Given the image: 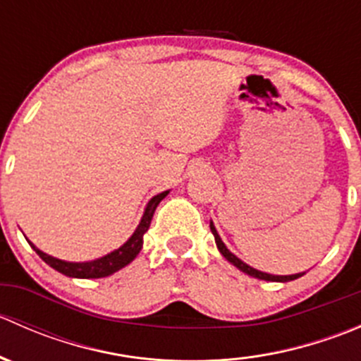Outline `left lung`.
Wrapping results in <instances>:
<instances>
[{
  "mask_svg": "<svg viewBox=\"0 0 361 361\" xmlns=\"http://www.w3.org/2000/svg\"><path fill=\"white\" fill-rule=\"evenodd\" d=\"M209 228H211V232H213V235H214V243H216V248H218V251H220V253L224 255V257L227 258V260L231 262L232 265H235V267H238L239 271H243V272H245V274H248V276H253V278H257V279H264V281H276V283H286V281H293V279L300 278V276H304V274H305V272H298V274H288V276H274V274H267V272H262V271H258V269H253V267H251V265L246 264V262H243L241 258H238V257H235V255L232 253V251H228L227 246H225V243L221 241V238H220V235H218V232H216V228H214L213 221H209Z\"/></svg>",
  "mask_w": 361,
  "mask_h": 361,
  "instance_id": "left-lung-1",
  "label": "left lung"
}]
</instances>
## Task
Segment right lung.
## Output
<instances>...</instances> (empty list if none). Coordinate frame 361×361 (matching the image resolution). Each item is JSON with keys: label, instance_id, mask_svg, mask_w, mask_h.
I'll use <instances>...</instances> for the list:
<instances>
[{"label": "right lung", "instance_id": "right-lung-1", "mask_svg": "<svg viewBox=\"0 0 361 361\" xmlns=\"http://www.w3.org/2000/svg\"><path fill=\"white\" fill-rule=\"evenodd\" d=\"M169 194V190L162 192V194L154 195L147 204L143 211V216H141L140 224H137L136 231L133 232L129 239L123 243L120 248L110 251L108 255L104 257L96 258V260H89V262H66V260H61V258L52 257V255H47L43 253L42 250L36 248L31 241L27 239V243L31 245V248L39 255L45 264H49L50 267L56 269L57 272L61 274L69 276V278H78V279H96V278H106V276H111L113 272L120 271V269L126 267L127 264L134 260V258L140 255L141 248H143V235L145 232L148 231L152 224V218H154L155 209L160 204L166 195Z\"/></svg>", "mask_w": 361, "mask_h": 361}]
</instances>
